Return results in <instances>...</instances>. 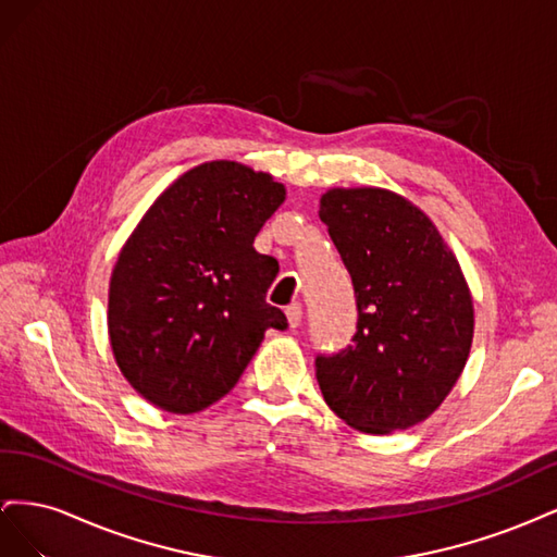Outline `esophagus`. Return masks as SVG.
Returning <instances> with one entry per match:
<instances>
[{"label": "esophagus", "instance_id": "obj_1", "mask_svg": "<svg viewBox=\"0 0 557 557\" xmlns=\"http://www.w3.org/2000/svg\"><path fill=\"white\" fill-rule=\"evenodd\" d=\"M285 315H288V325L295 330L301 323V315H305V311H301L299 301H295V305H290L288 309H285Z\"/></svg>", "mask_w": 557, "mask_h": 557}]
</instances>
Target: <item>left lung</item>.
<instances>
[{"mask_svg":"<svg viewBox=\"0 0 557 557\" xmlns=\"http://www.w3.org/2000/svg\"><path fill=\"white\" fill-rule=\"evenodd\" d=\"M318 215L358 307L352 344L315 356L320 393L360 432L407 430L436 411L469 358L474 307L460 264L430 218L391 190H327Z\"/></svg>","mask_w":557,"mask_h":557,"instance_id":"8db88e82","label":"left lung"}]
</instances>
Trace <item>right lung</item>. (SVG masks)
Wrapping results in <instances>:
<instances>
[{"label":"right lung","instance_id":"right-lung-1","mask_svg":"<svg viewBox=\"0 0 557 557\" xmlns=\"http://www.w3.org/2000/svg\"><path fill=\"white\" fill-rule=\"evenodd\" d=\"M285 188L215 160L174 181L123 246L109 285V336L134 391L170 413L225 397L285 313L267 305L278 262L252 242Z\"/></svg>","mask_w":557,"mask_h":557}]
</instances>
